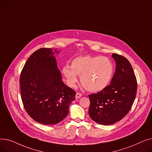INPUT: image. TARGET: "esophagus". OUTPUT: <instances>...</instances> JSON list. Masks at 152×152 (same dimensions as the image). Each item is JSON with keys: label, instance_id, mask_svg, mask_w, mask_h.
<instances>
[{"label": "esophagus", "instance_id": "esophagus-1", "mask_svg": "<svg viewBox=\"0 0 152 152\" xmlns=\"http://www.w3.org/2000/svg\"><path fill=\"white\" fill-rule=\"evenodd\" d=\"M81 96H82V94H81V93H79V92H77L76 94V99H79V98L80 97H81Z\"/></svg>", "mask_w": 152, "mask_h": 152}]
</instances>
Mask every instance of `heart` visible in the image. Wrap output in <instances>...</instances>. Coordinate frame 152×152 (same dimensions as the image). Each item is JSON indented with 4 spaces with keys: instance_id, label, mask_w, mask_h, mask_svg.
<instances>
[{
    "instance_id": "1",
    "label": "heart",
    "mask_w": 152,
    "mask_h": 152,
    "mask_svg": "<svg viewBox=\"0 0 152 152\" xmlns=\"http://www.w3.org/2000/svg\"><path fill=\"white\" fill-rule=\"evenodd\" d=\"M67 84L74 87L77 75L85 89L90 92L104 89L110 84L114 73V65L106 57H78L71 61V65H65L61 69Z\"/></svg>"
}]
</instances>
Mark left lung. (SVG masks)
Instances as JSON below:
<instances>
[{"label": "left lung", "instance_id": "obj_1", "mask_svg": "<svg viewBox=\"0 0 152 152\" xmlns=\"http://www.w3.org/2000/svg\"><path fill=\"white\" fill-rule=\"evenodd\" d=\"M116 69L110 84L97 94L89 95V115L95 122L113 124L122 119L131 110L136 95V77L129 61L123 56L112 54Z\"/></svg>", "mask_w": 152, "mask_h": 152}]
</instances>
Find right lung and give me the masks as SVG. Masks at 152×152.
Masks as SVG:
<instances>
[{
    "label": "right lung",
    "mask_w": 152,
    "mask_h": 152,
    "mask_svg": "<svg viewBox=\"0 0 152 152\" xmlns=\"http://www.w3.org/2000/svg\"><path fill=\"white\" fill-rule=\"evenodd\" d=\"M42 48L31 55L20 75L21 96L24 108L34 121L56 124L65 118L76 92L62 81L54 53Z\"/></svg>",
    "instance_id": "1"
}]
</instances>
